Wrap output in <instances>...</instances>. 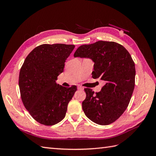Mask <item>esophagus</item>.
<instances>
[{
	"label": "esophagus",
	"mask_w": 156,
	"mask_h": 156,
	"mask_svg": "<svg viewBox=\"0 0 156 156\" xmlns=\"http://www.w3.org/2000/svg\"><path fill=\"white\" fill-rule=\"evenodd\" d=\"M77 87H78L79 90H83L84 89V88L83 87H81V86H78Z\"/></svg>",
	"instance_id": "34e87169"
}]
</instances>
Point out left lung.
I'll list each match as a JSON object with an SVG mask.
<instances>
[{"label": "left lung", "instance_id": "1", "mask_svg": "<svg viewBox=\"0 0 156 156\" xmlns=\"http://www.w3.org/2000/svg\"><path fill=\"white\" fill-rule=\"evenodd\" d=\"M74 57L91 58L94 62L92 77L105 82L99 92L84 88V114L99 125L112 124L126 111L133 92L135 67L129 53L116 42L98 41L79 47Z\"/></svg>", "mask_w": 156, "mask_h": 156}]
</instances>
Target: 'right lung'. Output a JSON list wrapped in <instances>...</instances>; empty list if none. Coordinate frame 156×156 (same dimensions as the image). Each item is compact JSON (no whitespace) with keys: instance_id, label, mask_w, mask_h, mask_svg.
Wrapping results in <instances>:
<instances>
[{"instance_id":"1","label":"right lung","mask_w":156,"mask_h":156,"mask_svg":"<svg viewBox=\"0 0 156 156\" xmlns=\"http://www.w3.org/2000/svg\"><path fill=\"white\" fill-rule=\"evenodd\" d=\"M74 45L42 44L26 57L20 69L19 86L22 102L36 121L45 126L58 123L77 87H64L56 83L63 72L66 60Z\"/></svg>"}]
</instances>
